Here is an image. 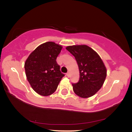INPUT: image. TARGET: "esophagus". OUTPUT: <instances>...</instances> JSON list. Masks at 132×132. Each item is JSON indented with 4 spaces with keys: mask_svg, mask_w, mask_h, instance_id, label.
<instances>
[{
    "mask_svg": "<svg viewBox=\"0 0 132 132\" xmlns=\"http://www.w3.org/2000/svg\"><path fill=\"white\" fill-rule=\"evenodd\" d=\"M66 76H67L68 77L70 76V73H69V72H68L67 73H66Z\"/></svg>",
    "mask_w": 132,
    "mask_h": 132,
    "instance_id": "obj_1",
    "label": "esophagus"
}]
</instances>
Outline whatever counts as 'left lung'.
<instances>
[{
	"label": "left lung",
	"mask_w": 132,
	"mask_h": 132,
	"mask_svg": "<svg viewBox=\"0 0 132 132\" xmlns=\"http://www.w3.org/2000/svg\"><path fill=\"white\" fill-rule=\"evenodd\" d=\"M66 50L75 57L79 70V80L72 84L75 93L82 98H88L102 87L107 69L99 55L87 45H73Z\"/></svg>",
	"instance_id": "obj_1"
}]
</instances>
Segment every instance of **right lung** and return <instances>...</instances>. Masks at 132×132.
I'll use <instances>...</instances> for the list:
<instances>
[{
	"label": "right lung",
	"instance_id": "obj_1",
	"mask_svg": "<svg viewBox=\"0 0 132 132\" xmlns=\"http://www.w3.org/2000/svg\"><path fill=\"white\" fill-rule=\"evenodd\" d=\"M62 48L61 45L54 42H46L38 46L25 61L27 80L38 94L43 96L52 94L64 76L56 62Z\"/></svg>",
	"mask_w": 132,
	"mask_h": 132
}]
</instances>
